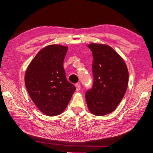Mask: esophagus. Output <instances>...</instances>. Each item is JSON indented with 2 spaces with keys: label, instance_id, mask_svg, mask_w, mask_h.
Returning a JSON list of instances; mask_svg holds the SVG:
<instances>
[{
  "label": "esophagus",
  "instance_id": "1",
  "mask_svg": "<svg viewBox=\"0 0 153 153\" xmlns=\"http://www.w3.org/2000/svg\"><path fill=\"white\" fill-rule=\"evenodd\" d=\"M76 91L77 92H78V91H79V90H80V88H81V86H80L79 84H76Z\"/></svg>",
  "mask_w": 153,
  "mask_h": 153
}]
</instances>
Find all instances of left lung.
<instances>
[{
    "mask_svg": "<svg viewBox=\"0 0 153 153\" xmlns=\"http://www.w3.org/2000/svg\"><path fill=\"white\" fill-rule=\"evenodd\" d=\"M93 86L86 93L88 108L93 115L103 116L117 107L128 85V67L123 58L110 46L91 43Z\"/></svg>",
    "mask_w": 153,
    "mask_h": 153,
    "instance_id": "left-lung-1",
    "label": "left lung"
}]
</instances>
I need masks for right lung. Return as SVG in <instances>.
Here are the masks:
<instances>
[{"mask_svg": "<svg viewBox=\"0 0 153 153\" xmlns=\"http://www.w3.org/2000/svg\"><path fill=\"white\" fill-rule=\"evenodd\" d=\"M67 46L48 45L38 52L28 65L25 85L31 99L48 116L63 112L76 90L67 81L63 68Z\"/></svg>", "mask_w": 153, "mask_h": 153, "instance_id": "add662e5", "label": "right lung"}]
</instances>
